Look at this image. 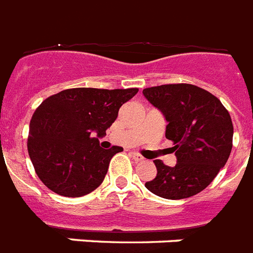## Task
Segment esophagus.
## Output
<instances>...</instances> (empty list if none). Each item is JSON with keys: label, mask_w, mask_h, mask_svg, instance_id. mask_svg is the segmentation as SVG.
<instances>
[{"label": "esophagus", "mask_w": 253, "mask_h": 253, "mask_svg": "<svg viewBox=\"0 0 253 253\" xmlns=\"http://www.w3.org/2000/svg\"><path fill=\"white\" fill-rule=\"evenodd\" d=\"M131 156L134 158L135 162H143L144 160V158H143L142 155H139L138 152H131Z\"/></svg>", "instance_id": "1"}]
</instances>
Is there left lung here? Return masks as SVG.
I'll use <instances>...</instances> for the list:
<instances>
[{"mask_svg":"<svg viewBox=\"0 0 253 253\" xmlns=\"http://www.w3.org/2000/svg\"><path fill=\"white\" fill-rule=\"evenodd\" d=\"M143 95L162 111L166 138L172 140L176 166L155 160L158 174L146 188L167 200L196 196L211 182L231 154V117L215 95L190 84L147 87Z\"/></svg>","mask_w":253,"mask_h":253,"instance_id":"8db88e82","label":"left lung"}]
</instances>
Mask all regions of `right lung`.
I'll list each match as a JSON object with an SVG mask.
<instances>
[{
  "mask_svg": "<svg viewBox=\"0 0 253 253\" xmlns=\"http://www.w3.org/2000/svg\"><path fill=\"white\" fill-rule=\"evenodd\" d=\"M131 89H67L44 99L30 122L27 150L41 181L64 197L89 194L102 184L111 158L123 151L99 147Z\"/></svg>",
  "mask_w": 253,
  "mask_h": 253,
  "instance_id": "right-lung-1",
  "label": "right lung"
}]
</instances>
